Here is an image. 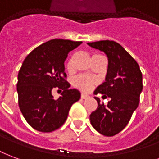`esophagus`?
<instances>
[{
	"label": "esophagus",
	"instance_id": "esophagus-1",
	"mask_svg": "<svg viewBox=\"0 0 159 159\" xmlns=\"http://www.w3.org/2000/svg\"><path fill=\"white\" fill-rule=\"evenodd\" d=\"M80 97L82 98V99H86V98L88 97V96H87V95H85V94L82 93V94H81Z\"/></svg>",
	"mask_w": 159,
	"mask_h": 159
}]
</instances>
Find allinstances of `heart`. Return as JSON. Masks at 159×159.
<instances>
[{
  "mask_svg": "<svg viewBox=\"0 0 159 159\" xmlns=\"http://www.w3.org/2000/svg\"><path fill=\"white\" fill-rule=\"evenodd\" d=\"M96 55H99V54H96ZM73 63H74V57L68 59L66 64L68 70H71L73 68ZM96 84H97V80L95 79L85 75H80L73 80L74 86L82 91H91L94 85H96Z\"/></svg>",
  "mask_w": 159,
  "mask_h": 159,
  "instance_id": "heart-1",
  "label": "heart"
}]
</instances>
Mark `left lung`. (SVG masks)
Segmentation results:
<instances>
[{"mask_svg": "<svg viewBox=\"0 0 159 159\" xmlns=\"http://www.w3.org/2000/svg\"><path fill=\"white\" fill-rule=\"evenodd\" d=\"M87 44L104 52L108 57L106 81L96 89L95 94L111 98L104 106L95 97L98 105L90 115L91 124L102 135L113 136L125 128L138 107L143 87L142 74L136 61L119 43L100 40Z\"/></svg>", "mask_w": 159, "mask_h": 159, "instance_id": "8db88e82", "label": "left lung"}]
</instances>
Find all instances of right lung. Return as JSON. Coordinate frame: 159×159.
<instances>
[{"mask_svg":"<svg viewBox=\"0 0 159 159\" xmlns=\"http://www.w3.org/2000/svg\"><path fill=\"white\" fill-rule=\"evenodd\" d=\"M81 43L51 40L37 46L24 59L18 75V106L28 124L38 131L47 133L60 128L71 106L80 97L78 90L68 89L64 61ZM54 88L63 91L58 99L51 95Z\"/></svg>","mask_w":159,"mask_h":159,"instance_id":"obj_1","label":"right lung"}]
</instances>
